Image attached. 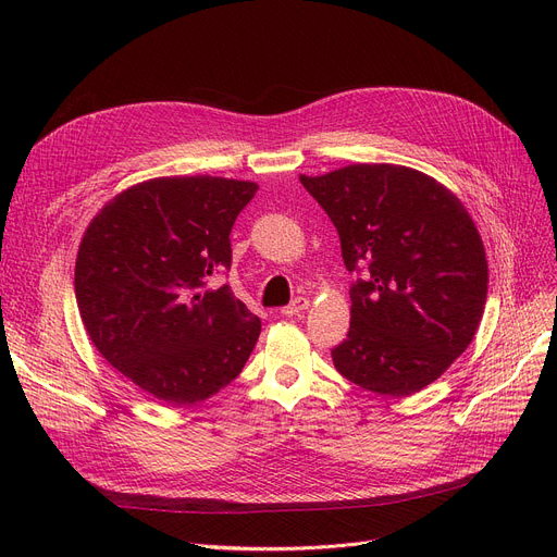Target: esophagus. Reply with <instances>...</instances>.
Returning a JSON list of instances; mask_svg holds the SVG:
<instances>
[{
	"mask_svg": "<svg viewBox=\"0 0 557 557\" xmlns=\"http://www.w3.org/2000/svg\"><path fill=\"white\" fill-rule=\"evenodd\" d=\"M305 309H309V298H296L294 302L290 305H286L284 309H282V315H298V313H302Z\"/></svg>",
	"mask_w": 557,
	"mask_h": 557,
	"instance_id": "34e87169",
	"label": "esophagus"
}]
</instances>
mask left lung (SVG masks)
Listing matches in <instances>:
<instances>
[{"instance_id":"obj_1","label":"left lung","mask_w":557,"mask_h":557,"mask_svg":"<svg viewBox=\"0 0 557 557\" xmlns=\"http://www.w3.org/2000/svg\"><path fill=\"white\" fill-rule=\"evenodd\" d=\"M332 219L349 286V332L332 349L349 382L391 397L435 382L472 343L487 296V261L462 202L397 164L300 175Z\"/></svg>"}]
</instances>
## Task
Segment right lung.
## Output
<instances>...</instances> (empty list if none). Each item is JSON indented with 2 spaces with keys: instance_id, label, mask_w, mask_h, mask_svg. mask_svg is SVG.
I'll return each instance as SVG.
<instances>
[{
  "instance_id": "1",
  "label": "right lung",
  "mask_w": 557,
  "mask_h": 557,
  "mask_svg": "<svg viewBox=\"0 0 557 557\" xmlns=\"http://www.w3.org/2000/svg\"><path fill=\"white\" fill-rule=\"evenodd\" d=\"M255 191L214 175L146 181L85 230L74 271L83 325L144 393L189 406L244 370L261 320L208 282L230 271V232Z\"/></svg>"
}]
</instances>
